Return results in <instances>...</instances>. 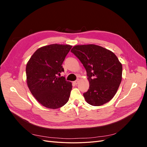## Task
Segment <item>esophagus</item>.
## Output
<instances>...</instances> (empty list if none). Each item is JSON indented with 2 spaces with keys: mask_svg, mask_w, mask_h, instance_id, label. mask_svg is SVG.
Here are the masks:
<instances>
[{
  "mask_svg": "<svg viewBox=\"0 0 147 147\" xmlns=\"http://www.w3.org/2000/svg\"><path fill=\"white\" fill-rule=\"evenodd\" d=\"M78 82H79V80L78 79V80H75V81H74L73 83L75 84H77L78 83Z\"/></svg>",
  "mask_w": 147,
  "mask_h": 147,
  "instance_id": "1",
  "label": "esophagus"
}]
</instances>
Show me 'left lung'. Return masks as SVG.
Masks as SVG:
<instances>
[{
  "label": "left lung",
  "instance_id": "1",
  "mask_svg": "<svg viewBox=\"0 0 147 147\" xmlns=\"http://www.w3.org/2000/svg\"><path fill=\"white\" fill-rule=\"evenodd\" d=\"M71 52L87 72L90 88L83 96L87 103L100 106L116 94L122 80V64L114 53L94 44L74 46Z\"/></svg>",
  "mask_w": 147,
  "mask_h": 147
}]
</instances>
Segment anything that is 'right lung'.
Returning a JSON list of instances; mask_svg holds the SVG:
<instances>
[{
  "instance_id": "right-lung-1",
  "label": "right lung",
  "mask_w": 147,
  "mask_h": 147,
  "mask_svg": "<svg viewBox=\"0 0 147 147\" xmlns=\"http://www.w3.org/2000/svg\"><path fill=\"white\" fill-rule=\"evenodd\" d=\"M72 46L51 44L35 51L26 65V81L30 92L43 106L56 109L68 102L72 83L64 77L62 66Z\"/></svg>"
}]
</instances>
